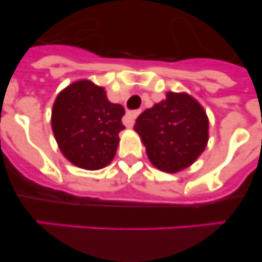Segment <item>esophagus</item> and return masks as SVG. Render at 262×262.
Wrapping results in <instances>:
<instances>
[{"instance_id": "34e87169", "label": "esophagus", "mask_w": 262, "mask_h": 262, "mask_svg": "<svg viewBox=\"0 0 262 262\" xmlns=\"http://www.w3.org/2000/svg\"><path fill=\"white\" fill-rule=\"evenodd\" d=\"M139 114H140V111H131V112H128V113H127L126 116H124L123 123L126 124L127 127H133L134 123H135L136 117H138Z\"/></svg>"}]
</instances>
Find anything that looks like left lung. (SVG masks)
Wrapping results in <instances>:
<instances>
[{
	"mask_svg": "<svg viewBox=\"0 0 262 262\" xmlns=\"http://www.w3.org/2000/svg\"><path fill=\"white\" fill-rule=\"evenodd\" d=\"M136 133L158 170L178 172L198 158L208 141V118L201 104L185 92L166 99L136 119Z\"/></svg>",
	"mask_w": 262,
	"mask_h": 262,
	"instance_id": "1",
	"label": "left lung"
}]
</instances>
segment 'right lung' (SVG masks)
<instances>
[{"label": "right lung", "mask_w": 262, "mask_h": 262, "mask_svg": "<svg viewBox=\"0 0 262 262\" xmlns=\"http://www.w3.org/2000/svg\"><path fill=\"white\" fill-rule=\"evenodd\" d=\"M124 108L106 98L103 87L82 79L56 96L51 126L61 153L84 170H100L116 156L124 126Z\"/></svg>", "instance_id": "add662e5"}]
</instances>
